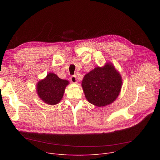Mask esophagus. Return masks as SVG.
Returning <instances> with one entry per match:
<instances>
[{
  "label": "esophagus",
  "instance_id": "esophagus-1",
  "mask_svg": "<svg viewBox=\"0 0 160 160\" xmlns=\"http://www.w3.org/2000/svg\"><path fill=\"white\" fill-rule=\"evenodd\" d=\"M70 80L72 83H77V77H76V75L71 76V78H70Z\"/></svg>",
  "mask_w": 160,
  "mask_h": 160
}]
</instances>
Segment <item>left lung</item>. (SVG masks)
<instances>
[{"mask_svg":"<svg viewBox=\"0 0 160 160\" xmlns=\"http://www.w3.org/2000/svg\"><path fill=\"white\" fill-rule=\"evenodd\" d=\"M121 86V75L112 64L96 67L85 75L82 83L89 102L98 107L112 103L118 97Z\"/></svg>","mask_w":160,"mask_h":160,"instance_id":"obj_1","label":"left lung"}]
</instances>
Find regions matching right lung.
I'll return each instance as SVG.
<instances>
[{
    "mask_svg": "<svg viewBox=\"0 0 160 160\" xmlns=\"http://www.w3.org/2000/svg\"><path fill=\"white\" fill-rule=\"evenodd\" d=\"M68 83V81L60 78L56 74L48 73L44 80L38 83V94L45 103L56 104L62 100L65 88Z\"/></svg>",
    "mask_w": 160,
    "mask_h": 160,
    "instance_id": "add662e5",
    "label": "right lung"
}]
</instances>
